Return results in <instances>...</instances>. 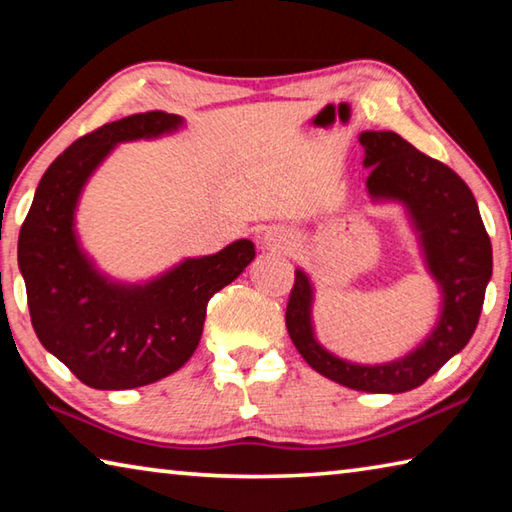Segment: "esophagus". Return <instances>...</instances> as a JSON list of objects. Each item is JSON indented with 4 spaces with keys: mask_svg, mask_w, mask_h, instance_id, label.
<instances>
[{
    "mask_svg": "<svg viewBox=\"0 0 512 512\" xmlns=\"http://www.w3.org/2000/svg\"><path fill=\"white\" fill-rule=\"evenodd\" d=\"M282 241H284V237L277 235V232H266V235H264V244L266 246H280Z\"/></svg>",
    "mask_w": 512,
    "mask_h": 512,
    "instance_id": "34e87169",
    "label": "esophagus"
}]
</instances>
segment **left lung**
<instances>
[{
  "mask_svg": "<svg viewBox=\"0 0 512 512\" xmlns=\"http://www.w3.org/2000/svg\"><path fill=\"white\" fill-rule=\"evenodd\" d=\"M359 142L366 151L363 167L370 169V196L404 203L420 232L424 259L443 291V314L418 350L381 366H359L334 357L314 339L311 284L296 271L287 329L302 359L323 377L354 391L404 393L424 384L472 339L492 275V246L479 205L456 171L393 131H366Z\"/></svg>",
  "mask_w": 512,
  "mask_h": 512,
  "instance_id": "8db88e82",
  "label": "left lung"
}]
</instances>
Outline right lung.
<instances>
[{"mask_svg": "<svg viewBox=\"0 0 512 512\" xmlns=\"http://www.w3.org/2000/svg\"><path fill=\"white\" fill-rule=\"evenodd\" d=\"M183 124L162 110L137 112L83 135L49 164L17 241L33 329L40 343L99 391L153 384L185 366L203 334L207 302L253 262V241L185 259L144 287L108 282L74 235L79 194L119 142L158 137Z\"/></svg>", "mask_w": 512, "mask_h": 512, "instance_id": "right-lung-1", "label": "right lung"}]
</instances>
